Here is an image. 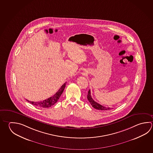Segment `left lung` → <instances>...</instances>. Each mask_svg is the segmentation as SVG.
I'll list each match as a JSON object with an SVG mask.
<instances>
[{"label":"left lung","mask_w":153,"mask_h":153,"mask_svg":"<svg viewBox=\"0 0 153 153\" xmlns=\"http://www.w3.org/2000/svg\"><path fill=\"white\" fill-rule=\"evenodd\" d=\"M87 99L89 101V102L91 104L92 107L94 108L98 109V110H102V111H107V110H109L111 109V108L109 107H106L105 106H102L100 105L99 103L95 102L94 100L92 99V97H91V91L89 89L88 92V95H87Z\"/></svg>","instance_id":"1"}]
</instances>
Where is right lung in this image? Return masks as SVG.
<instances>
[{"mask_svg":"<svg viewBox=\"0 0 153 153\" xmlns=\"http://www.w3.org/2000/svg\"><path fill=\"white\" fill-rule=\"evenodd\" d=\"M66 82L64 83V85H62L60 88L59 89L58 91L56 92L55 94L46 100H43L42 101H39V102H34V101H28V100H26L28 102L31 103L34 106H36L39 107H41V108L50 107L51 106L54 105L58 101L59 97L61 96L62 93H63L65 87L66 86Z\"/></svg>","mask_w":153,"mask_h":153,"instance_id":"1","label":"right lung"}]
</instances>
